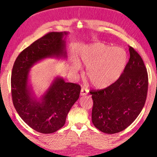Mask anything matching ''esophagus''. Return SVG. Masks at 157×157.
I'll return each mask as SVG.
<instances>
[{
    "instance_id": "esophagus-1",
    "label": "esophagus",
    "mask_w": 157,
    "mask_h": 157,
    "mask_svg": "<svg viewBox=\"0 0 157 157\" xmlns=\"http://www.w3.org/2000/svg\"><path fill=\"white\" fill-rule=\"evenodd\" d=\"M88 92H89V90H88V89L82 88H81V90H80V95H81V96H85V95L88 94Z\"/></svg>"
}]
</instances>
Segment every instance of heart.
Returning <instances> with one entry per match:
<instances>
[{"mask_svg":"<svg viewBox=\"0 0 157 157\" xmlns=\"http://www.w3.org/2000/svg\"><path fill=\"white\" fill-rule=\"evenodd\" d=\"M80 62L87 68L86 77L93 86L105 88L122 75L128 63V53L122 48L95 43L82 51ZM80 69V65L77 63L72 65L73 72Z\"/></svg>","mask_w":157,"mask_h":157,"instance_id":"1","label":"heart"}]
</instances>
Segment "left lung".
<instances>
[{
  "instance_id": "obj_1",
  "label": "left lung",
  "mask_w": 157,
  "mask_h": 157,
  "mask_svg": "<svg viewBox=\"0 0 157 157\" xmlns=\"http://www.w3.org/2000/svg\"><path fill=\"white\" fill-rule=\"evenodd\" d=\"M130 59L120 78L110 86L92 90L93 124L108 134L121 132L130 126L144 108L148 77L144 61L130 46Z\"/></svg>"
}]
</instances>
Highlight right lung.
I'll return each mask as SVG.
<instances>
[{
	"instance_id": "1",
	"label": "right lung",
	"mask_w": 157,
	"mask_h": 157,
	"mask_svg": "<svg viewBox=\"0 0 157 157\" xmlns=\"http://www.w3.org/2000/svg\"><path fill=\"white\" fill-rule=\"evenodd\" d=\"M67 33L51 32L26 48L13 64L11 87L13 106L20 117L40 133L54 132L64 125L71 107L80 96L81 87L56 78L40 100L32 98L29 90V69L41 59L66 55L63 36Z\"/></svg>"
}]
</instances>
